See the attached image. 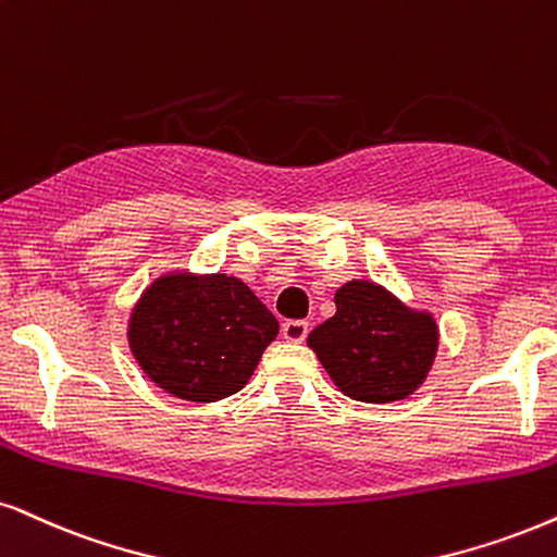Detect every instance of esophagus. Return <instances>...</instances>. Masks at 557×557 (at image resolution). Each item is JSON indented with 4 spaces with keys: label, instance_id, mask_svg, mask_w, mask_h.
I'll return each mask as SVG.
<instances>
[{
    "label": "esophagus",
    "instance_id": "1",
    "mask_svg": "<svg viewBox=\"0 0 557 557\" xmlns=\"http://www.w3.org/2000/svg\"><path fill=\"white\" fill-rule=\"evenodd\" d=\"M283 336L287 342L300 344L308 336V323L306 321H285L283 323Z\"/></svg>",
    "mask_w": 557,
    "mask_h": 557
}]
</instances>
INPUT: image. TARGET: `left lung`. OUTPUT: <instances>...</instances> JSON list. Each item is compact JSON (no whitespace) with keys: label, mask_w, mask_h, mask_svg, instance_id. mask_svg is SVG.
I'll return each mask as SVG.
<instances>
[{"label":"left lung","mask_w":557,"mask_h":557,"mask_svg":"<svg viewBox=\"0 0 557 557\" xmlns=\"http://www.w3.org/2000/svg\"><path fill=\"white\" fill-rule=\"evenodd\" d=\"M334 302L336 313L306 342L336 388L362 404H393L419 391L440 347L434 313L372 280H349Z\"/></svg>","instance_id":"obj_1"}]
</instances>
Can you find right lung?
I'll return each instance as SVG.
<instances>
[{"label":"right lung","mask_w":557,"mask_h":557,"mask_svg":"<svg viewBox=\"0 0 557 557\" xmlns=\"http://www.w3.org/2000/svg\"><path fill=\"white\" fill-rule=\"evenodd\" d=\"M277 331V319L234 274L169 270L140 293L125 336L157 388L215 404L249 383Z\"/></svg>","instance_id":"right-lung-1"}]
</instances>
